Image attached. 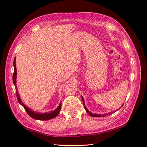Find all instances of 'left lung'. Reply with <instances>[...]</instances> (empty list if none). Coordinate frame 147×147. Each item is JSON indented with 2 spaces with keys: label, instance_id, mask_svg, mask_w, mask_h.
<instances>
[{
  "label": "left lung",
  "instance_id": "1",
  "mask_svg": "<svg viewBox=\"0 0 147 147\" xmlns=\"http://www.w3.org/2000/svg\"><path fill=\"white\" fill-rule=\"evenodd\" d=\"M82 101H83V105H84V107H85V109L86 110V111L87 112V113H88L90 116H92V117H105V116H107V115H111V114H112V112H109V113H107V114H93V113H92L90 111H88V109L86 108V107L85 106V100H84V98H83V96L82 95ZM123 104L121 105V107H123ZM120 109V108H119ZM119 109H117V110H116V111H118ZM115 112V111H114L113 112H112V113H114V112Z\"/></svg>",
  "mask_w": 147,
  "mask_h": 147
}]
</instances>
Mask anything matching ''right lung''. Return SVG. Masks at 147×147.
Returning <instances> with one entry per match:
<instances>
[{"instance_id":"obj_1","label":"right lung","mask_w":147,"mask_h":147,"mask_svg":"<svg viewBox=\"0 0 147 147\" xmlns=\"http://www.w3.org/2000/svg\"><path fill=\"white\" fill-rule=\"evenodd\" d=\"M13 65H14V73H13V76H12V80H13L14 85L15 88H16V96H17L18 100L19 103H20V104L23 106L24 109H25V111H26L27 113L31 117L35 119L40 120V121H47V120L52 119L57 117L61 111V102L59 104L58 107L56 108L55 110H54L53 111H51V112H49V113H47V112H45V113H38L37 112L33 111L32 109H31L29 107H26V105L24 104V103H23V102H22V100H21L20 95H19L18 92V88L16 86L17 70H16V58L14 59Z\"/></svg>"}]
</instances>
